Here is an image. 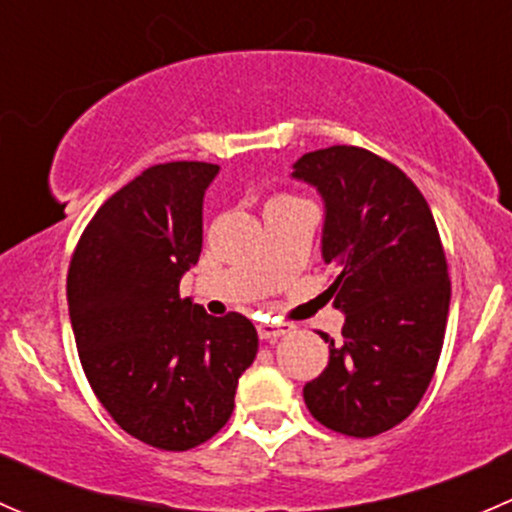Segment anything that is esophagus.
<instances>
[{
  "label": "esophagus",
  "instance_id": "34e87169",
  "mask_svg": "<svg viewBox=\"0 0 512 512\" xmlns=\"http://www.w3.org/2000/svg\"><path fill=\"white\" fill-rule=\"evenodd\" d=\"M289 329H292V324H285V322H260L257 324V334H260V339H265V342H275V339L285 337Z\"/></svg>",
  "mask_w": 512,
  "mask_h": 512
}]
</instances>
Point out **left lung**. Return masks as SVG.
<instances>
[{
  "instance_id": "obj_1",
  "label": "left lung",
  "mask_w": 512,
  "mask_h": 512,
  "mask_svg": "<svg viewBox=\"0 0 512 512\" xmlns=\"http://www.w3.org/2000/svg\"><path fill=\"white\" fill-rule=\"evenodd\" d=\"M292 178L324 203L322 260L339 272L342 342L304 384L309 414L354 438L404 421L426 394L446 334L451 282L421 190L394 163L354 146L304 153Z\"/></svg>"
}]
</instances>
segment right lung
<instances>
[{"label":"right lung","mask_w":512,"mask_h":512,"mask_svg":"<svg viewBox=\"0 0 512 512\" xmlns=\"http://www.w3.org/2000/svg\"><path fill=\"white\" fill-rule=\"evenodd\" d=\"M220 165H153L98 208L69 267V317L91 389L113 421L160 451L213 438L255 361L242 314L180 299L203 250L205 190Z\"/></svg>","instance_id":"obj_1"}]
</instances>
